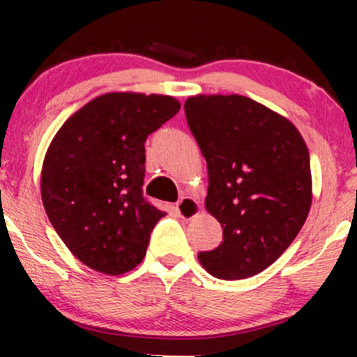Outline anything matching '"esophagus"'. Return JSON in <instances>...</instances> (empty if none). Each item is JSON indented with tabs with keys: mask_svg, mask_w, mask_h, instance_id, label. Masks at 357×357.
Wrapping results in <instances>:
<instances>
[{
	"mask_svg": "<svg viewBox=\"0 0 357 357\" xmlns=\"http://www.w3.org/2000/svg\"><path fill=\"white\" fill-rule=\"evenodd\" d=\"M176 212L179 214V218L192 219L200 212V204L193 199V197H183V199L176 204Z\"/></svg>",
	"mask_w": 357,
	"mask_h": 357,
	"instance_id": "esophagus-1",
	"label": "esophagus"
}]
</instances>
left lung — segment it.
Returning a JSON list of instances; mask_svg holds the SVG:
<instances>
[{
    "label": "left lung",
    "mask_w": 357,
    "mask_h": 357,
    "mask_svg": "<svg viewBox=\"0 0 357 357\" xmlns=\"http://www.w3.org/2000/svg\"><path fill=\"white\" fill-rule=\"evenodd\" d=\"M186 121L208 171L205 208L222 242L200 252L221 280L264 271L298 235L312 200L309 150L289 119L242 95H197Z\"/></svg>",
    "instance_id": "1"
}]
</instances>
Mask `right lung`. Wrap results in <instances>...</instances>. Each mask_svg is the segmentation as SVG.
Wrapping results in <instances>:
<instances>
[{"mask_svg": "<svg viewBox=\"0 0 357 357\" xmlns=\"http://www.w3.org/2000/svg\"><path fill=\"white\" fill-rule=\"evenodd\" d=\"M179 107L172 96L107 93L70 115L53 138L43 162V205L88 268L115 276L145 257L165 215L143 197L145 142Z\"/></svg>", "mask_w": 357, "mask_h": 357, "instance_id": "add662e5", "label": "right lung"}]
</instances>
